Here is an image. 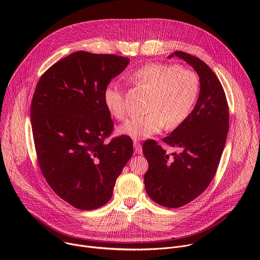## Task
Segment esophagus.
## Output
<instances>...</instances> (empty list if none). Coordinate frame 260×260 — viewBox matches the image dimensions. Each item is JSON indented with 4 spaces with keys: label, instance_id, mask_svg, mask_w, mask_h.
<instances>
[{
    "label": "esophagus",
    "instance_id": "1",
    "mask_svg": "<svg viewBox=\"0 0 260 260\" xmlns=\"http://www.w3.org/2000/svg\"><path fill=\"white\" fill-rule=\"evenodd\" d=\"M134 146H135V152L137 154H141L142 153V145L139 142L134 141Z\"/></svg>",
    "mask_w": 260,
    "mask_h": 260
}]
</instances>
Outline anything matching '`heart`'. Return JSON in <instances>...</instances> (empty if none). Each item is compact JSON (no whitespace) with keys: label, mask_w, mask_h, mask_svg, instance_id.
<instances>
[{"label":"heart","mask_w":260,"mask_h":260,"mask_svg":"<svg viewBox=\"0 0 260 260\" xmlns=\"http://www.w3.org/2000/svg\"><path fill=\"white\" fill-rule=\"evenodd\" d=\"M131 80L151 90L147 104V110L150 112L133 116L118 129L121 135L135 141L158 134L167 123L171 128L183 123L192 112L200 93L197 74L172 63H146L132 73ZM103 101L113 117H125L127 104L116 81L110 82L105 87Z\"/></svg>","instance_id":"b5f03b06"}]
</instances>
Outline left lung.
Segmentation results:
<instances>
[{
    "mask_svg": "<svg viewBox=\"0 0 260 260\" xmlns=\"http://www.w3.org/2000/svg\"><path fill=\"white\" fill-rule=\"evenodd\" d=\"M200 77V94L189 117L178 125L164 142L178 147L170 156L154 140L143 145L149 168L144 176L145 189L152 201L167 208H179L202 194L213 180L230 127L226 96L210 67L197 56L175 51Z\"/></svg>",
    "mask_w": 260,
    "mask_h": 260,
    "instance_id": "obj_1",
    "label": "left lung"
}]
</instances>
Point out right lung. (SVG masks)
Wrapping results in <instances>:
<instances>
[{
  "instance_id": "add662e5",
  "label": "right lung",
  "mask_w": 260,
  "mask_h": 260,
  "mask_svg": "<svg viewBox=\"0 0 260 260\" xmlns=\"http://www.w3.org/2000/svg\"><path fill=\"white\" fill-rule=\"evenodd\" d=\"M128 62L114 54L77 51L51 66L37 84L30 123L38 162L52 190L77 209L107 204L133 156L129 137L104 142L114 124L103 93Z\"/></svg>"
}]
</instances>
